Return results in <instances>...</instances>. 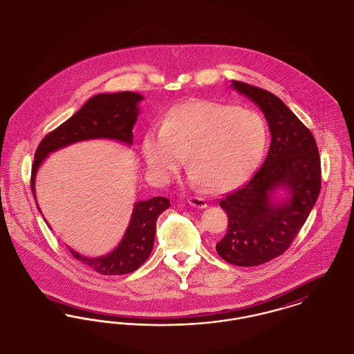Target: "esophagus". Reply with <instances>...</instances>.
Masks as SVG:
<instances>
[{
	"instance_id": "esophagus-1",
	"label": "esophagus",
	"mask_w": 354,
	"mask_h": 354,
	"mask_svg": "<svg viewBox=\"0 0 354 354\" xmlns=\"http://www.w3.org/2000/svg\"><path fill=\"white\" fill-rule=\"evenodd\" d=\"M189 203H190L191 206L196 207V209L207 207L206 201L203 198H201V196H191V198H189Z\"/></svg>"
}]
</instances>
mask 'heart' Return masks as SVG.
Wrapping results in <instances>:
<instances>
[{
	"label": "heart",
	"mask_w": 354,
	"mask_h": 354,
	"mask_svg": "<svg viewBox=\"0 0 354 354\" xmlns=\"http://www.w3.org/2000/svg\"><path fill=\"white\" fill-rule=\"evenodd\" d=\"M267 144V124L257 111L194 101L169 110L160 129H149L142 137L141 153L160 182L176 174L186 155L194 180L209 190L227 191L253 174Z\"/></svg>",
	"instance_id": "1"
}]
</instances>
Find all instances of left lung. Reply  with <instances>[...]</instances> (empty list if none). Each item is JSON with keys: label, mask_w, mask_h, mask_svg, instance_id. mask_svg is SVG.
Segmentation results:
<instances>
[{"label": "left lung", "mask_w": 354, "mask_h": 354, "mask_svg": "<svg viewBox=\"0 0 354 354\" xmlns=\"http://www.w3.org/2000/svg\"><path fill=\"white\" fill-rule=\"evenodd\" d=\"M230 87L264 113L272 140L261 168L221 199L229 223L216 249L233 266L254 267L283 254L299 233L321 191V159L313 133L280 98L244 82Z\"/></svg>", "instance_id": "obj_1"}]
</instances>
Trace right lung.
I'll use <instances>...</instances> for the list:
<instances>
[{
	"instance_id": "right-lung-1",
	"label": "right lung",
	"mask_w": 354,
	"mask_h": 354,
	"mask_svg": "<svg viewBox=\"0 0 354 354\" xmlns=\"http://www.w3.org/2000/svg\"><path fill=\"white\" fill-rule=\"evenodd\" d=\"M142 100L144 97L141 94L133 91L97 94L73 117L44 137L36 149L32 165L30 189L35 199L36 174L46 158L55 151L80 141L95 138L114 140L131 147L133 144L132 129L140 113L138 104ZM36 206L39 209L37 203ZM168 207L169 201L163 196L136 202L122 240L108 254L87 257L70 246L68 249L77 260L97 273L125 274L133 272L149 257L155 243L156 221Z\"/></svg>"
}]
</instances>
